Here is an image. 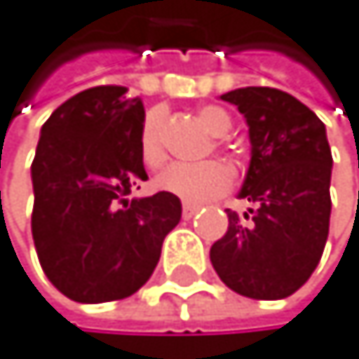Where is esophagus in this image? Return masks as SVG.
Masks as SVG:
<instances>
[{"instance_id":"obj_1","label":"esophagus","mask_w":359,"mask_h":359,"mask_svg":"<svg viewBox=\"0 0 359 359\" xmlns=\"http://www.w3.org/2000/svg\"><path fill=\"white\" fill-rule=\"evenodd\" d=\"M199 210L197 203H184V219H191Z\"/></svg>"}]
</instances>
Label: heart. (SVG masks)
Returning a JSON list of instances; mask_svg holds the SVG:
<instances>
[{"label": "heart", "instance_id": "1", "mask_svg": "<svg viewBox=\"0 0 359 359\" xmlns=\"http://www.w3.org/2000/svg\"><path fill=\"white\" fill-rule=\"evenodd\" d=\"M197 120L212 137H226L232 129L230 116L224 109L212 107V104L210 107H201L197 111ZM162 127V109L147 111L140 125V135H137V147H140L142 162L151 168H158L166 162ZM232 182V170L219 160H208L201 164H170L156 177V186L160 191L175 195L186 203H206L228 193Z\"/></svg>", "mask_w": 359, "mask_h": 359}]
</instances>
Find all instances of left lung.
<instances>
[{"label":"left lung","instance_id":"obj_1","mask_svg":"<svg viewBox=\"0 0 359 359\" xmlns=\"http://www.w3.org/2000/svg\"><path fill=\"white\" fill-rule=\"evenodd\" d=\"M248 122L252 158L239 217L210 248V263L232 292L257 300L287 298L318 265L331 217V149L323 120L292 94L241 87L222 96Z\"/></svg>","mask_w":359,"mask_h":359}]
</instances>
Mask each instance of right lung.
<instances>
[{"mask_svg": "<svg viewBox=\"0 0 359 359\" xmlns=\"http://www.w3.org/2000/svg\"><path fill=\"white\" fill-rule=\"evenodd\" d=\"M142 120L144 104L127 87L100 85L65 100L41 127L32 239L50 283L76 303L135 294L182 219L175 195L127 197L147 180L137 147Z\"/></svg>", "mask_w": 359, "mask_h": 359, "instance_id": "add662e5", "label": "right lung"}]
</instances>
